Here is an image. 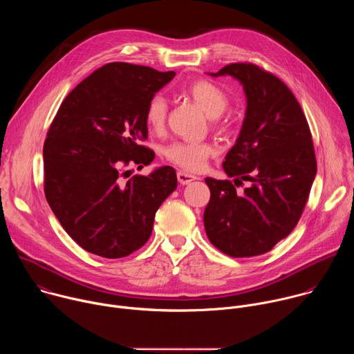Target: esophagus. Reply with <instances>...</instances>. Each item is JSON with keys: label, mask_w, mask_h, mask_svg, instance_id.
<instances>
[{"label": "esophagus", "mask_w": 354, "mask_h": 354, "mask_svg": "<svg viewBox=\"0 0 354 354\" xmlns=\"http://www.w3.org/2000/svg\"><path fill=\"white\" fill-rule=\"evenodd\" d=\"M197 178L194 175H192V174H187L185 171H178V180H179L180 185H189L190 182H193Z\"/></svg>", "instance_id": "34e87169"}]
</instances>
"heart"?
Returning a JSON list of instances; mask_svg holds the SVG:
<instances>
[{"mask_svg": "<svg viewBox=\"0 0 354 354\" xmlns=\"http://www.w3.org/2000/svg\"><path fill=\"white\" fill-rule=\"evenodd\" d=\"M194 102L206 112L217 126H224L221 113L228 106V95L217 84L207 80H197L186 88ZM168 112L167 99L156 93L148 100L145 108V123L151 130H161ZM216 153V147L209 141H174L165 147V158L190 172H197L205 167L207 158Z\"/></svg>", "mask_w": 354, "mask_h": 354, "instance_id": "1", "label": "heart"}]
</instances>
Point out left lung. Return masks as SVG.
<instances>
[{"mask_svg":"<svg viewBox=\"0 0 354 354\" xmlns=\"http://www.w3.org/2000/svg\"><path fill=\"white\" fill-rule=\"evenodd\" d=\"M213 77L231 75L246 96V112L223 168L234 182L206 178L210 201L205 228L228 257L272 250L297 225L317 175L308 122L298 100L276 75L250 63H234ZM242 181L250 186L238 192Z\"/></svg>","mask_w":354,"mask_h":354,"instance_id":"1","label":"left lung"}]
</instances>
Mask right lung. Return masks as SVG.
<instances>
[{"label":"right lung","instance_id":"obj_1","mask_svg":"<svg viewBox=\"0 0 354 354\" xmlns=\"http://www.w3.org/2000/svg\"><path fill=\"white\" fill-rule=\"evenodd\" d=\"M175 77L151 67L109 63L63 100L43 145L44 194L66 232L93 255L118 259L140 249L176 189L172 167L134 175L156 154L147 138L148 100Z\"/></svg>","mask_w":354,"mask_h":354}]
</instances>
